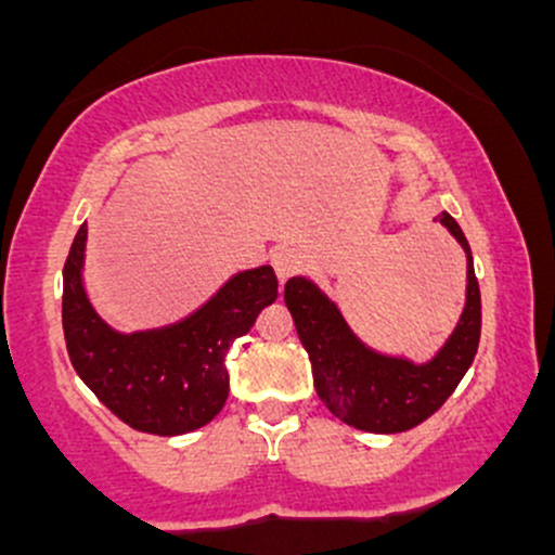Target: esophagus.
I'll return each instance as SVG.
<instances>
[{
    "instance_id": "34e87169",
    "label": "esophagus",
    "mask_w": 555,
    "mask_h": 555,
    "mask_svg": "<svg viewBox=\"0 0 555 555\" xmlns=\"http://www.w3.org/2000/svg\"><path fill=\"white\" fill-rule=\"evenodd\" d=\"M271 269L276 271L279 282H286L289 276H295L299 271V256L297 250H292V247H276V250L271 253Z\"/></svg>"
}]
</instances>
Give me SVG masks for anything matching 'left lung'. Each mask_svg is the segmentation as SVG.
<instances>
[{"label":"left lung","instance_id":"8db88e82","mask_svg":"<svg viewBox=\"0 0 555 555\" xmlns=\"http://www.w3.org/2000/svg\"><path fill=\"white\" fill-rule=\"evenodd\" d=\"M438 221L467 253V305L451 339L425 365L373 352L349 331L331 299L308 279H289L284 302L313 365V386L323 404L347 425L367 433H401L441 410L473 365L480 344V284L473 253L454 216Z\"/></svg>","mask_w":555,"mask_h":555}]
</instances>
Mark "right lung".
Masks as SVG:
<instances>
[{"label":"right lung","mask_w":555,"mask_h":555,"mask_svg":"<svg viewBox=\"0 0 555 555\" xmlns=\"http://www.w3.org/2000/svg\"><path fill=\"white\" fill-rule=\"evenodd\" d=\"M86 237L82 224L62 273V328L75 373L106 410L140 433L182 436L211 423L229 393V347L279 297L276 273L271 266L242 271L175 326L117 334L82 289Z\"/></svg>","instance_id":"1"}]
</instances>
